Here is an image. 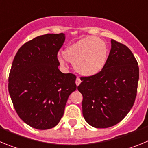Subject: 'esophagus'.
Masks as SVG:
<instances>
[{
	"label": "esophagus",
	"instance_id": "1",
	"mask_svg": "<svg viewBox=\"0 0 148 148\" xmlns=\"http://www.w3.org/2000/svg\"><path fill=\"white\" fill-rule=\"evenodd\" d=\"M81 82H82V81H81L80 78H78V77H77L76 80H75V84H76V85H77V86L79 85V84H81Z\"/></svg>",
	"mask_w": 148,
	"mask_h": 148
}]
</instances>
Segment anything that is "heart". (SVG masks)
I'll list each match as a JSON object with an SVG mask.
<instances>
[{
	"label": "heart",
	"instance_id": "1",
	"mask_svg": "<svg viewBox=\"0 0 148 148\" xmlns=\"http://www.w3.org/2000/svg\"><path fill=\"white\" fill-rule=\"evenodd\" d=\"M108 54L106 43L95 36L80 39L63 51L64 58L84 76H92L100 73L105 65ZM58 61L61 65L65 64L63 58H58Z\"/></svg>",
	"mask_w": 148,
	"mask_h": 148
}]
</instances>
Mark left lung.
<instances>
[{
  "label": "left lung",
  "mask_w": 148,
  "mask_h": 148,
  "mask_svg": "<svg viewBox=\"0 0 148 148\" xmlns=\"http://www.w3.org/2000/svg\"><path fill=\"white\" fill-rule=\"evenodd\" d=\"M139 69L130 49L111 39V49L102 70L82 77L78 90L83 95L82 113L95 128L114 126L133 107L137 93Z\"/></svg>",
  "instance_id": "obj_1"
}]
</instances>
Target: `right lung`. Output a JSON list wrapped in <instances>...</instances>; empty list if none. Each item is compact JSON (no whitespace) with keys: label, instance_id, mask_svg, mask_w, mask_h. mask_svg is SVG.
I'll return each instance as SVG.
<instances>
[{"label":"right lung","instance_id":"1","mask_svg":"<svg viewBox=\"0 0 148 148\" xmlns=\"http://www.w3.org/2000/svg\"><path fill=\"white\" fill-rule=\"evenodd\" d=\"M65 35L46 34L25 43L15 55L9 75L14 108L26 124L38 130L58 125L76 77L63 73L57 55Z\"/></svg>","mask_w":148,"mask_h":148}]
</instances>
